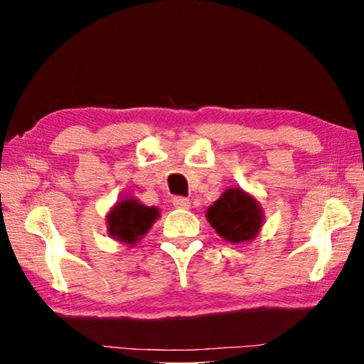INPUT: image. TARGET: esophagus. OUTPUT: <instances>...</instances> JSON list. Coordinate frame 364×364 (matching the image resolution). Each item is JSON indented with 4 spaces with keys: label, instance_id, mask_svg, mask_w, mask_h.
I'll list each match as a JSON object with an SVG mask.
<instances>
[{
    "label": "esophagus",
    "instance_id": "esophagus-1",
    "mask_svg": "<svg viewBox=\"0 0 364 364\" xmlns=\"http://www.w3.org/2000/svg\"><path fill=\"white\" fill-rule=\"evenodd\" d=\"M173 207L176 208H181V210H188L191 208V202H188V198L186 197H173Z\"/></svg>",
    "mask_w": 364,
    "mask_h": 364
}]
</instances>
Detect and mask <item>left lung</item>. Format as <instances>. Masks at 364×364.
<instances>
[{"label": "left lung", "instance_id": "8db88e82", "mask_svg": "<svg viewBox=\"0 0 364 364\" xmlns=\"http://www.w3.org/2000/svg\"><path fill=\"white\" fill-rule=\"evenodd\" d=\"M207 220L225 242H252L262 230L265 213L260 202L240 187H230L207 208Z\"/></svg>", "mask_w": 364, "mask_h": 364}]
</instances>
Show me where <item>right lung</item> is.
<instances>
[{"instance_id": "1", "label": "right lung", "mask_w": 364, "mask_h": 364, "mask_svg": "<svg viewBox=\"0 0 364 364\" xmlns=\"http://www.w3.org/2000/svg\"><path fill=\"white\" fill-rule=\"evenodd\" d=\"M159 215L161 210L157 207H147L137 198L124 197L114 203L106 215L107 235L124 245L134 247L151 230Z\"/></svg>"}]
</instances>
